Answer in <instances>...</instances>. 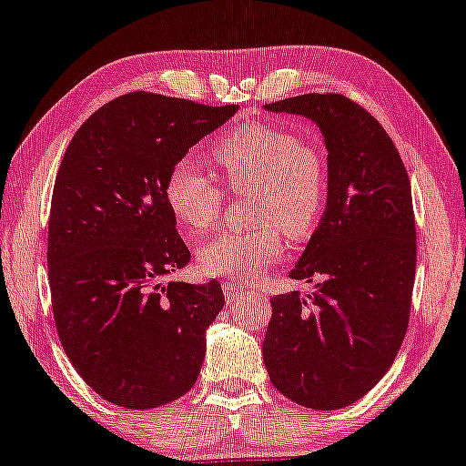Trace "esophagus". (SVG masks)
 Wrapping results in <instances>:
<instances>
[{
    "instance_id": "obj_1",
    "label": "esophagus",
    "mask_w": 466,
    "mask_h": 466,
    "mask_svg": "<svg viewBox=\"0 0 466 466\" xmlns=\"http://www.w3.org/2000/svg\"><path fill=\"white\" fill-rule=\"evenodd\" d=\"M223 292H226L228 301H234V299H240L247 292L243 286L232 284V281H223Z\"/></svg>"
}]
</instances>
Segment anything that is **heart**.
Segmentation results:
<instances>
[{"instance_id":"b5f03b06","label":"heart","mask_w":466,"mask_h":466,"mask_svg":"<svg viewBox=\"0 0 466 466\" xmlns=\"http://www.w3.org/2000/svg\"><path fill=\"white\" fill-rule=\"evenodd\" d=\"M229 193L251 199V232H223L198 251L206 277L251 281L284 253V238L314 234L327 204V165L314 144L273 125H245L213 150ZM165 202L189 237H202L219 221L226 190L189 161L176 163L165 180Z\"/></svg>"}]
</instances>
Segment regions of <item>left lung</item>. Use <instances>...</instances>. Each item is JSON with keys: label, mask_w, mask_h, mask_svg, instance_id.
<instances>
[{"label": "left lung", "mask_w": 466, "mask_h": 466, "mask_svg": "<svg viewBox=\"0 0 466 466\" xmlns=\"http://www.w3.org/2000/svg\"><path fill=\"white\" fill-rule=\"evenodd\" d=\"M264 107L314 120L329 150L325 215L290 270L316 290L273 297L264 365L288 400L335 410L385 376L409 329L417 264L409 174L379 120L344 94Z\"/></svg>", "instance_id": "obj_1"}]
</instances>
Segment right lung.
<instances>
[{"mask_svg": "<svg viewBox=\"0 0 466 466\" xmlns=\"http://www.w3.org/2000/svg\"><path fill=\"white\" fill-rule=\"evenodd\" d=\"M238 111L128 92L87 117L64 152L51 198V308L64 352L107 402L169 404L196 385L219 281L161 277L191 260L165 202L169 169Z\"/></svg>", "mask_w": 466, "mask_h": 466, "instance_id": "right-lung-1", "label": "right lung"}]
</instances>
